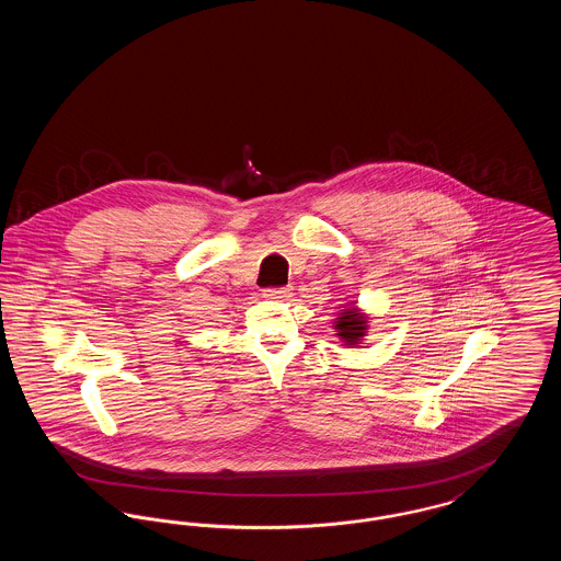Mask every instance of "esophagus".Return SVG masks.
Returning a JSON list of instances; mask_svg holds the SVG:
<instances>
[{
	"instance_id": "obj_1",
	"label": "esophagus",
	"mask_w": 561,
	"mask_h": 561,
	"mask_svg": "<svg viewBox=\"0 0 561 561\" xmlns=\"http://www.w3.org/2000/svg\"><path fill=\"white\" fill-rule=\"evenodd\" d=\"M290 296H293L290 288H267L265 290V298H268V300H286Z\"/></svg>"
}]
</instances>
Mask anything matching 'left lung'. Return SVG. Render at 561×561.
Masks as SVG:
<instances>
[{
	"label": "left lung",
	"mask_w": 561,
	"mask_h": 561,
	"mask_svg": "<svg viewBox=\"0 0 561 561\" xmlns=\"http://www.w3.org/2000/svg\"><path fill=\"white\" fill-rule=\"evenodd\" d=\"M368 320L370 318L366 316V311L357 307V300H351L336 313V320L332 325L336 330V336L343 341V345L357 347L368 336V328H370Z\"/></svg>",
	"instance_id": "8db88e82"
}]
</instances>
